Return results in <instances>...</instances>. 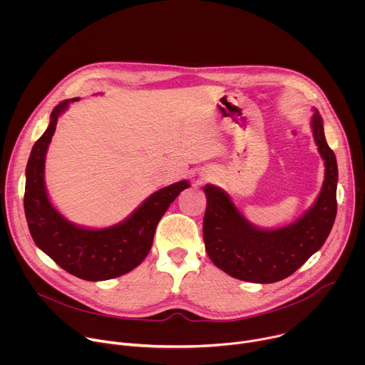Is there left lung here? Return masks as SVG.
Masks as SVG:
<instances>
[{"label":"left lung","mask_w":365,"mask_h":365,"mask_svg":"<svg viewBox=\"0 0 365 365\" xmlns=\"http://www.w3.org/2000/svg\"><path fill=\"white\" fill-rule=\"evenodd\" d=\"M312 128L325 160V180L314 206L280 230H259L238 212L230 196L206 185L203 241L212 263L227 274L251 283H274L293 274L327 241L336 217L338 166L327 143L322 117L315 111Z\"/></svg>","instance_id":"1"}]
</instances>
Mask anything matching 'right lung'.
Returning <instances> with one entry per match:
<instances>
[{"label":"right lung","instance_id":"obj_1","mask_svg":"<svg viewBox=\"0 0 365 365\" xmlns=\"http://www.w3.org/2000/svg\"><path fill=\"white\" fill-rule=\"evenodd\" d=\"M72 101L79 98L65 99L53 108L47 130L31 148L26 169V220L36 245L65 272L88 282L110 280L131 272L147 257L160 218L190 185L182 180L154 192L130 218L110 228L88 230L66 221L47 197L44 158L58 118Z\"/></svg>","mask_w":365,"mask_h":365}]
</instances>
